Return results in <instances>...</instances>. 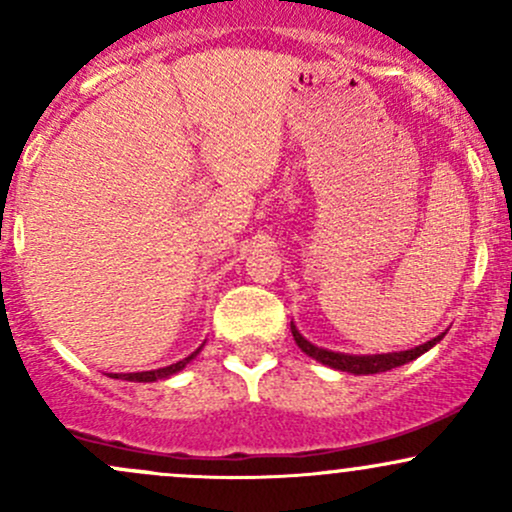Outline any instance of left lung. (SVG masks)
<instances>
[{"mask_svg":"<svg viewBox=\"0 0 512 512\" xmlns=\"http://www.w3.org/2000/svg\"><path fill=\"white\" fill-rule=\"evenodd\" d=\"M291 332H293V339H296V344L301 346L308 356H313L315 361L325 363V366L330 368H337V370H344V373H354V375H370V373H385V370H392L397 366H404V363L414 361L416 356H421L424 351L431 349L433 344L440 342V337L431 339V342L416 346V349H409V351H395V354H378V356H349V354H337V351H327V349H320V346H313L308 342V339L301 337V332L293 327L291 322Z\"/></svg>","mask_w":512,"mask_h":512,"instance_id":"8db88e82","label":"left lung"}]
</instances>
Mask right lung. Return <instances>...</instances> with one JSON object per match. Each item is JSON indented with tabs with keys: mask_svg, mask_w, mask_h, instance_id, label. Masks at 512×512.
Masks as SVG:
<instances>
[{
	"mask_svg": "<svg viewBox=\"0 0 512 512\" xmlns=\"http://www.w3.org/2000/svg\"><path fill=\"white\" fill-rule=\"evenodd\" d=\"M199 354V349L195 351V354H190L187 358H182V361L178 363H170V366L166 368H158V370H142V373H113V378H120V380H132V383H154V380H163L168 378V375L178 373V370H182L187 366V363L192 361Z\"/></svg>",
	"mask_w": 512,
	"mask_h": 512,
	"instance_id": "add662e5",
	"label": "right lung"
}]
</instances>
